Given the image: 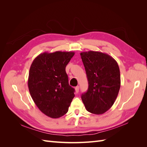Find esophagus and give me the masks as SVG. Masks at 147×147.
Segmentation results:
<instances>
[{"instance_id":"esophagus-1","label":"esophagus","mask_w":147,"mask_h":147,"mask_svg":"<svg viewBox=\"0 0 147 147\" xmlns=\"http://www.w3.org/2000/svg\"><path fill=\"white\" fill-rule=\"evenodd\" d=\"M75 92H76V93H78V91H79V86H77L75 87Z\"/></svg>"}]
</instances>
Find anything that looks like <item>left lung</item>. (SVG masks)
<instances>
[{"label": "left lung", "instance_id": "1", "mask_svg": "<svg viewBox=\"0 0 147 147\" xmlns=\"http://www.w3.org/2000/svg\"><path fill=\"white\" fill-rule=\"evenodd\" d=\"M86 70L88 89L82 99L89 112L103 114L116 100L121 86L118 63L110 55L99 51L80 53Z\"/></svg>", "mask_w": 147, "mask_h": 147}]
</instances>
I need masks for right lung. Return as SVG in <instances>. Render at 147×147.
Wrapping results in <instances>:
<instances>
[{
    "label": "right lung",
    "instance_id": "add662e5",
    "mask_svg": "<svg viewBox=\"0 0 147 147\" xmlns=\"http://www.w3.org/2000/svg\"><path fill=\"white\" fill-rule=\"evenodd\" d=\"M74 55L72 51L45 52L30 65L28 83L30 96L39 110L50 118H58L67 113L75 97L65 72Z\"/></svg>",
    "mask_w": 147,
    "mask_h": 147
}]
</instances>
